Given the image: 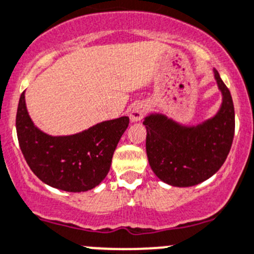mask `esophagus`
Masks as SVG:
<instances>
[{
    "label": "esophagus",
    "mask_w": 254,
    "mask_h": 254,
    "mask_svg": "<svg viewBox=\"0 0 254 254\" xmlns=\"http://www.w3.org/2000/svg\"><path fill=\"white\" fill-rule=\"evenodd\" d=\"M146 105L142 104V103L134 104L130 109V120L131 122H140L144 118V115L146 114Z\"/></svg>",
    "instance_id": "1"
}]
</instances>
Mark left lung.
I'll return each mask as SVG.
<instances>
[{
	"mask_svg": "<svg viewBox=\"0 0 254 254\" xmlns=\"http://www.w3.org/2000/svg\"><path fill=\"white\" fill-rule=\"evenodd\" d=\"M215 78L223 102L212 119L192 127H181L159 114L145 119L149 164L166 184L177 187L200 184L216 174L227 159L235 135V107L217 70Z\"/></svg>",
	"mask_w": 254,
	"mask_h": 254,
	"instance_id": "1",
	"label": "left lung"
}]
</instances>
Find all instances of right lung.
Segmentation results:
<instances>
[{
    "label": "right lung",
    "instance_id": "1",
    "mask_svg": "<svg viewBox=\"0 0 254 254\" xmlns=\"http://www.w3.org/2000/svg\"><path fill=\"white\" fill-rule=\"evenodd\" d=\"M129 125V118L99 123L69 136H51L34 127L24 92L17 108L19 147L33 174L44 184L68 192L94 189L108 175L113 154Z\"/></svg>",
    "mask_w": 254,
    "mask_h": 254
}]
</instances>
